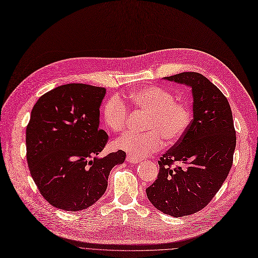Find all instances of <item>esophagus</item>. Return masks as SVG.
Segmentation results:
<instances>
[{"label":"esophagus","instance_id":"34e87169","mask_svg":"<svg viewBox=\"0 0 258 258\" xmlns=\"http://www.w3.org/2000/svg\"><path fill=\"white\" fill-rule=\"evenodd\" d=\"M126 161H127V163H131V164H138V163H140L141 159L132 156V155H127L126 156Z\"/></svg>","mask_w":258,"mask_h":258}]
</instances>
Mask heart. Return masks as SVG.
Returning a JSON list of instances; mask_svg holds the SVG:
<instances>
[{
    "label": "heart",
    "instance_id": "obj_1",
    "mask_svg": "<svg viewBox=\"0 0 258 258\" xmlns=\"http://www.w3.org/2000/svg\"><path fill=\"white\" fill-rule=\"evenodd\" d=\"M127 103L135 109L148 112L144 133L126 132L116 140V147L130 155L144 157L163 147V140L174 145L182 139L191 123L189 104L174 100L173 93L160 86H145L128 95ZM102 117L112 132H121L126 125L128 108L120 97L113 95L104 103Z\"/></svg>",
    "mask_w": 258,
    "mask_h": 258
}]
</instances>
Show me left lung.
I'll return each instance as SVG.
<instances>
[{
    "mask_svg": "<svg viewBox=\"0 0 258 258\" xmlns=\"http://www.w3.org/2000/svg\"><path fill=\"white\" fill-rule=\"evenodd\" d=\"M165 79L192 88L194 119L159 158L157 178L146 191L158 211L183 217L201 211L221 188L233 165L236 131L230 103L205 76L183 72Z\"/></svg>",
    "mask_w": 258,
    "mask_h": 258,
    "instance_id": "1",
    "label": "left lung"
}]
</instances>
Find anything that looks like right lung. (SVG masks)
<instances>
[{"label":"right lung","mask_w":258,"mask_h":258,"mask_svg":"<svg viewBox=\"0 0 258 258\" xmlns=\"http://www.w3.org/2000/svg\"><path fill=\"white\" fill-rule=\"evenodd\" d=\"M105 90L67 84L47 91L34 105L26 126V159L41 196L52 206L80 212L107 188L110 170L123 164L122 150L103 158L108 135L99 128Z\"/></svg>","instance_id":"obj_1"}]
</instances>
